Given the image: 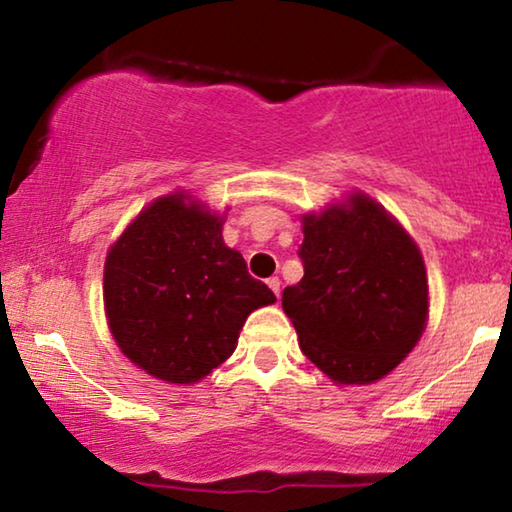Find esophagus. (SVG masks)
Here are the masks:
<instances>
[{
	"label": "esophagus",
	"instance_id": "34e87169",
	"mask_svg": "<svg viewBox=\"0 0 512 512\" xmlns=\"http://www.w3.org/2000/svg\"><path fill=\"white\" fill-rule=\"evenodd\" d=\"M268 286L272 289V293H275V296H279V286H282V282H279V277H270L268 279Z\"/></svg>",
	"mask_w": 512,
	"mask_h": 512
}]
</instances>
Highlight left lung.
I'll use <instances>...</instances> for the list:
<instances>
[{
    "label": "left lung",
    "instance_id": "1",
    "mask_svg": "<svg viewBox=\"0 0 512 512\" xmlns=\"http://www.w3.org/2000/svg\"><path fill=\"white\" fill-rule=\"evenodd\" d=\"M305 275L282 307L300 349L338 384H370L412 352L429 317L417 244L366 193L303 216Z\"/></svg>",
    "mask_w": 512,
    "mask_h": 512
}]
</instances>
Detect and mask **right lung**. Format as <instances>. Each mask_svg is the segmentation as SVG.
Returning <instances> with one entry per match:
<instances>
[{"label": "right lung", "instance_id": "obj_1", "mask_svg": "<svg viewBox=\"0 0 512 512\" xmlns=\"http://www.w3.org/2000/svg\"><path fill=\"white\" fill-rule=\"evenodd\" d=\"M223 219L184 191L151 202L104 263V310L116 345L158 380L193 384L235 352L254 310L275 303L226 247Z\"/></svg>", "mask_w": 512, "mask_h": 512}]
</instances>
